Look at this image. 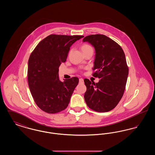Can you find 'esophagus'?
Segmentation results:
<instances>
[{
  "instance_id": "obj_1",
  "label": "esophagus",
  "mask_w": 155,
  "mask_h": 155,
  "mask_svg": "<svg viewBox=\"0 0 155 155\" xmlns=\"http://www.w3.org/2000/svg\"><path fill=\"white\" fill-rule=\"evenodd\" d=\"M79 81H80V83H81V84H83L84 83V80L82 78H80Z\"/></svg>"
}]
</instances>
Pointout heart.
Here are the masks:
<instances>
[{"label":"heart","instance_id":"1","mask_svg":"<svg viewBox=\"0 0 155 155\" xmlns=\"http://www.w3.org/2000/svg\"><path fill=\"white\" fill-rule=\"evenodd\" d=\"M81 49L82 51V52L84 53L85 52H87L89 50H92L93 49L92 46L91 45H89L88 44H83L81 46Z\"/></svg>","mask_w":155,"mask_h":155}]
</instances>
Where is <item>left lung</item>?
<instances>
[{
	"instance_id": "8db88e82",
	"label": "left lung",
	"mask_w": 155,
	"mask_h": 155,
	"mask_svg": "<svg viewBox=\"0 0 155 155\" xmlns=\"http://www.w3.org/2000/svg\"><path fill=\"white\" fill-rule=\"evenodd\" d=\"M95 49L92 75L100 79L97 83L84 79L87 91L84 94L89 107L97 112L113 109L123 96L128 75L125 54L119 45L102 34L85 37Z\"/></svg>"
}]
</instances>
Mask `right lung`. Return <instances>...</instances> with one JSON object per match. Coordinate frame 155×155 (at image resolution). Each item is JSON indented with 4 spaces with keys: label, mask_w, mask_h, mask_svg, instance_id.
Returning <instances> with one entry per match:
<instances>
[{
    "label": "right lung",
    "mask_w": 155,
    "mask_h": 155,
    "mask_svg": "<svg viewBox=\"0 0 155 155\" xmlns=\"http://www.w3.org/2000/svg\"><path fill=\"white\" fill-rule=\"evenodd\" d=\"M83 35L52 34L42 40L32 52L28 64V82L37 106L54 114L68 106L79 79L59 80V67L66 61L70 48Z\"/></svg>",
    "instance_id": "1"
}]
</instances>
